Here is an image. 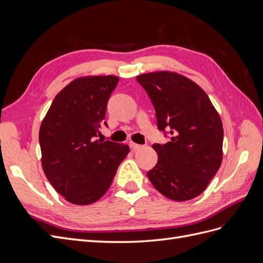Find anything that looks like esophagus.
<instances>
[{"mask_svg":"<svg viewBox=\"0 0 263 263\" xmlns=\"http://www.w3.org/2000/svg\"><path fill=\"white\" fill-rule=\"evenodd\" d=\"M129 146H130V148L133 149V150H138V149H140L142 146L141 145H138V144H135L134 141H130L129 142Z\"/></svg>","mask_w":263,"mask_h":263,"instance_id":"obj_1","label":"esophagus"}]
</instances>
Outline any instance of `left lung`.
Returning a JSON list of instances; mask_svg holds the SVG:
<instances>
[{"label": "left lung", "instance_id": "8db88e82", "mask_svg": "<svg viewBox=\"0 0 263 263\" xmlns=\"http://www.w3.org/2000/svg\"><path fill=\"white\" fill-rule=\"evenodd\" d=\"M136 79L153 102L159 130L171 135L166 144L153 145L158 162L147 172L148 179L170 200H192L221 164V119L202 87L184 76L157 71Z\"/></svg>", "mask_w": 263, "mask_h": 263}]
</instances>
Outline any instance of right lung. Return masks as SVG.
Instances as JSON below:
<instances>
[{
    "label": "right lung",
    "instance_id": "1",
    "mask_svg": "<svg viewBox=\"0 0 263 263\" xmlns=\"http://www.w3.org/2000/svg\"><path fill=\"white\" fill-rule=\"evenodd\" d=\"M119 79L77 78L55 95L39 130L46 178L70 203L89 205L109 189L129 147L95 139Z\"/></svg>",
    "mask_w": 263,
    "mask_h": 263
}]
</instances>
